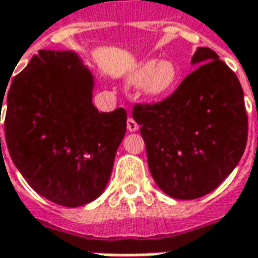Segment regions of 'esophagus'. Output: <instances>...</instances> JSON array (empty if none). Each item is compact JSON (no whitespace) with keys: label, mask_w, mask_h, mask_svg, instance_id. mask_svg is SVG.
Segmentation results:
<instances>
[{"label":"esophagus","mask_w":258,"mask_h":258,"mask_svg":"<svg viewBox=\"0 0 258 258\" xmlns=\"http://www.w3.org/2000/svg\"><path fill=\"white\" fill-rule=\"evenodd\" d=\"M126 127H127V131H129V132H135V131H138L139 124L136 123V120H135L134 117H127V123H126Z\"/></svg>","instance_id":"1"}]
</instances>
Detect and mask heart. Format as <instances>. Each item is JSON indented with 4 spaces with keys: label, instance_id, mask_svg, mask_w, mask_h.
I'll list each match as a JSON object with an SVG mask.
<instances>
[{
    "label": "heart",
    "instance_id": "obj_1",
    "mask_svg": "<svg viewBox=\"0 0 258 258\" xmlns=\"http://www.w3.org/2000/svg\"><path fill=\"white\" fill-rule=\"evenodd\" d=\"M176 67L171 61H146L141 66L132 77V85H144L145 93L158 97L168 93L176 80Z\"/></svg>",
    "mask_w": 258,
    "mask_h": 258
}]
</instances>
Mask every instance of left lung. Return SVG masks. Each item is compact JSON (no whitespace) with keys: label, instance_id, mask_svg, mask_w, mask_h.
Wrapping results in <instances>:
<instances>
[{"label":"left lung","instance_id":"8db88e82","mask_svg":"<svg viewBox=\"0 0 258 258\" xmlns=\"http://www.w3.org/2000/svg\"><path fill=\"white\" fill-rule=\"evenodd\" d=\"M192 63L172 94L132 112L155 182L176 200L214 191L241 159L248 135L237 75L208 47H198Z\"/></svg>","mask_w":258,"mask_h":258}]
</instances>
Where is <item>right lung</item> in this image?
I'll use <instances>...</instances> for the list:
<instances>
[{"instance_id":"add662e5","label":"right lung","mask_w":258,"mask_h":258,"mask_svg":"<svg viewBox=\"0 0 258 258\" xmlns=\"http://www.w3.org/2000/svg\"><path fill=\"white\" fill-rule=\"evenodd\" d=\"M92 89L75 53L40 50L0 94L13 162L35 192L70 208L103 192L126 132V110L97 112Z\"/></svg>"}]
</instances>
